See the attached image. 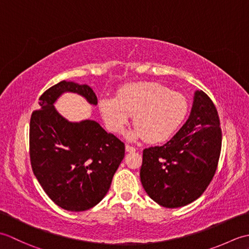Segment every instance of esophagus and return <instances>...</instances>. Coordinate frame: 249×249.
Instances as JSON below:
<instances>
[{
	"mask_svg": "<svg viewBox=\"0 0 249 249\" xmlns=\"http://www.w3.org/2000/svg\"><path fill=\"white\" fill-rule=\"evenodd\" d=\"M125 149H126V152H129V153H133V152H135V151H136L135 147H134V146H131V145H129V144H126Z\"/></svg>",
	"mask_w": 249,
	"mask_h": 249,
	"instance_id": "obj_1",
	"label": "esophagus"
}]
</instances>
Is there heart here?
Returning a JSON list of instances; mask_svg holds the SVG:
<instances>
[{
  "mask_svg": "<svg viewBox=\"0 0 249 249\" xmlns=\"http://www.w3.org/2000/svg\"><path fill=\"white\" fill-rule=\"evenodd\" d=\"M99 109L108 128L122 134L134 115L130 139L163 142L177 133L186 119L188 103L182 94L155 82L131 83L121 88L116 97H104Z\"/></svg>",
  "mask_w": 249,
  "mask_h": 249,
  "instance_id": "heart-1",
  "label": "heart"
}]
</instances>
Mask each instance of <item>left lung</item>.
Listing matches in <instances>:
<instances>
[{
  "instance_id": "left-lung-1",
  "label": "left lung",
  "mask_w": 249,
  "mask_h": 249,
  "mask_svg": "<svg viewBox=\"0 0 249 249\" xmlns=\"http://www.w3.org/2000/svg\"><path fill=\"white\" fill-rule=\"evenodd\" d=\"M221 138L217 109L203 91H197L183 127L163 145L143 150L140 178L146 194L169 209L197 200L217 169Z\"/></svg>"
}]
</instances>
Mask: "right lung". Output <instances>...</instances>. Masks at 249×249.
<instances>
[{
    "instance_id": "obj_1",
    "label": "right lung",
    "mask_w": 249,
    "mask_h": 249,
    "mask_svg": "<svg viewBox=\"0 0 249 249\" xmlns=\"http://www.w3.org/2000/svg\"><path fill=\"white\" fill-rule=\"evenodd\" d=\"M64 92L97 105L87 84L61 81L39 97L30 121V160L40 186L60 208L82 212L99 203L125 155V144L97 122L71 123L56 112L54 102Z\"/></svg>"
}]
</instances>
